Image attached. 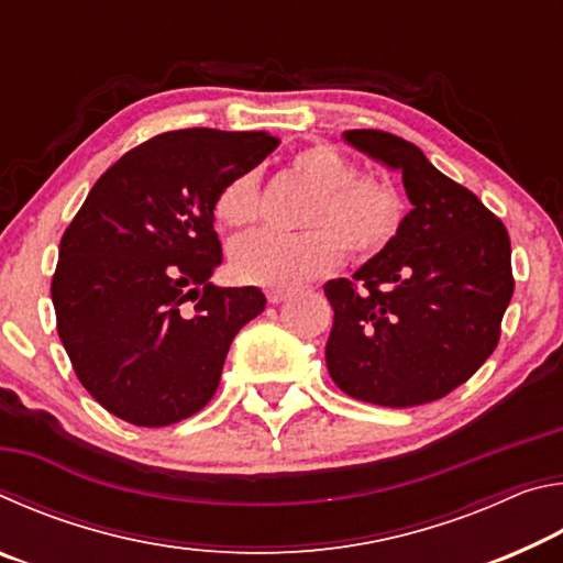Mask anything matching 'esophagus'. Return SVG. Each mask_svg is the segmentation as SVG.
I'll use <instances>...</instances> for the list:
<instances>
[{
  "mask_svg": "<svg viewBox=\"0 0 563 563\" xmlns=\"http://www.w3.org/2000/svg\"><path fill=\"white\" fill-rule=\"evenodd\" d=\"M290 295H292L290 290H268V300L278 305V302H285V300H288Z\"/></svg>",
  "mask_w": 563,
  "mask_h": 563,
  "instance_id": "obj_1",
  "label": "esophagus"
}]
</instances>
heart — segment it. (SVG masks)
Wrapping results in <instances>:
<instances>
[{"label":"heart","mask_w":563,"mask_h":563,"mask_svg":"<svg viewBox=\"0 0 563 563\" xmlns=\"http://www.w3.org/2000/svg\"><path fill=\"white\" fill-rule=\"evenodd\" d=\"M292 174L312 196L302 213L310 231L298 235L253 233L231 251V268L243 283L292 290L338 268L342 243L355 258H369L393 241L402 223V198L385 180L360 176L357 166L338 148L318 144L292 158ZM216 218L228 228L258 223L261 176L243 170L218 190Z\"/></svg>","instance_id":"1"}]
</instances>
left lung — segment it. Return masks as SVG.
Instances as JSON below:
<instances>
[{"instance_id":"8db88e82","label":"left lung","mask_w":563,"mask_h":563,"mask_svg":"<svg viewBox=\"0 0 563 563\" xmlns=\"http://www.w3.org/2000/svg\"><path fill=\"white\" fill-rule=\"evenodd\" d=\"M402 174L409 211L352 278L325 283L335 310L328 373L342 393L379 407L434 402L484 365L514 292L504 223L472 190L387 131L342 133Z\"/></svg>"}]
</instances>
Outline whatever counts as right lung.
Instances as JSON below:
<instances>
[{
	"label": "right lung",
	"mask_w": 563,
	"mask_h": 563,
	"mask_svg": "<svg viewBox=\"0 0 563 563\" xmlns=\"http://www.w3.org/2000/svg\"><path fill=\"white\" fill-rule=\"evenodd\" d=\"M280 141L265 131L180 129L131 148L66 228L52 278L56 330L97 402L166 427L216 395L231 342L265 310L261 288H218L213 203Z\"/></svg>",
	"instance_id": "obj_1"
}]
</instances>
